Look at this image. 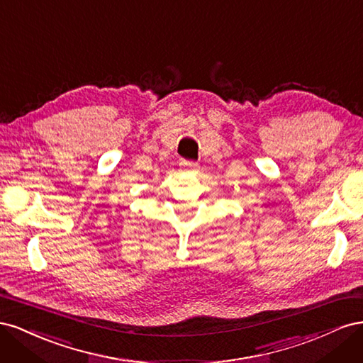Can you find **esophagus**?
Segmentation results:
<instances>
[{
  "label": "esophagus",
  "instance_id": "34e87169",
  "mask_svg": "<svg viewBox=\"0 0 363 363\" xmlns=\"http://www.w3.org/2000/svg\"><path fill=\"white\" fill-rule=\"evenodd\" d=\"M182 164H183L186 171H196V168H199V163L191 162V160H183Z\"/></svg>",
  "mask_w": 363,
  "mask_h": 363
}]
</instances>
